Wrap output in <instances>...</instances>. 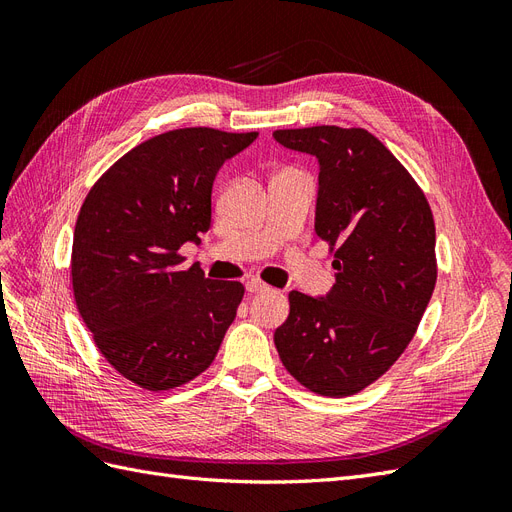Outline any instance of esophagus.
<instances>
[{"mask_svg": "<svg viewBox=\"0 0 512 512\" xmlns=\"http://www.w3.org/2000/svg\"><path fill=\"white\" fill-rule=\"evenodd\" d=\"M245 290L250 292V294H258V292H267L269 286L262 284L260 280H247V282H245Z\"/></svg>", "mask_w": 512, "mask_h": 512, "instance_id": "obj_1", "label": "esophagus"}]
</instances>
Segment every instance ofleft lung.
I'll use <instances>...</instances> for the list:
<instances>
[{
	"label": "left lung",
	"mask_w": 512,
	"mask_h": 512,
	"mask_svg": "<svg viewBox=\"0 0 512 512\" xmlns=\"http://www.w3.org/2000/svg\"><path fill=\"white\" fill-rule=\"evenodd\" d=\"M318 160L316 235L335 247L327 297L292 290L275 331L284 367L324 397L363 391L416 333L436 286V226L423 190L374 134L314 126L275 130Z\"/></svg>",
	"instance_id": "1"
}]
</instances>
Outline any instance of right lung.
Instances as JSON below:
<instances>
[{
  "label": "right lung",
  "mask_w": 512,
  "mask_h": 512,
  "mask_svg": "<svg viewBox=\"0 0 512 512\" xmlns=\"http://www.w3.org/2000/svg\"><path fill=\"white\" fill-rule=\"evenodd\" d=\"M256 136L164 132L119 158L85 198L72 243L76 307L104 359L141 389L203 374L237 316L243 286L181 271L179 247L200 243L215 175Z\"/></svg>",
  "instance_id": "right-lung-1"
}]
</instances>
